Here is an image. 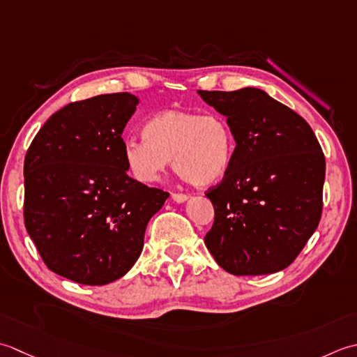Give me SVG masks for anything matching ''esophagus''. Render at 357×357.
Masks as SVG:
<instances>
[{"instance_id":"obj_1","label":"esophagus","mask_w":357,"mask_h":357,"mask_svg":"<svg viewBox=\"0 0 357 357\" xmlns=\"http://www.w3.org/2000/svg\"><path fill=\"white\" fill-rule=\"evenodd\" d=\"M172 200L174 202H177V203H183V202H186L188 200V197L189 195H186V194H181V192H172Z\"/></svg>"}]
</instances>
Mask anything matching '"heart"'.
I'll use <instances>...</instances> for the list:
<instances>
[{
  "label": "heart",
  "mask_w": 357,
  "mask_h": 357,
  "mask_svg": "<svg viewBox=\"0 0 357 357\" xmlns=\"http://www.w3.org/2000/svg\"><path fill=\"white\" fill-rule=\"evenodd\" d=\"M144 138H130L123 155L132 176L154 183L172 160L174 169L194 186H208L225 177L234 157V135L220 115L166 109L143 129Z\"/></svg>",
  "instance_id": "1"
}]
</instances>
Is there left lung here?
Masks as SVG:
<instances>
[{
  "mask_svg": "<svg viewBox=\"0 0 357 357\" xmlns=\"http://www.w3.org/2000/svg\"><path fill=\"white\" fill-rule=\"evenodd\" d=\"M197 92L236 140L228 172L206 191L215 213L206 248L234 275L285 270L322 215L321 144L299 114L257 87Z\"/></svg>",
  "mask_w": 357,
  "mask_h": 357,
  "instance_id": "obj_1",
  "label": "left lung"
}]
</instances>
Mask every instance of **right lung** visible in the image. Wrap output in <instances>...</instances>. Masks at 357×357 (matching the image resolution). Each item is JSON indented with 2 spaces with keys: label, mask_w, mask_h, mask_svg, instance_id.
Instances as JSON below:
<instances>
[{
  "label": "right lung",
  "mask_w": 357,
  "mask_h": 357,
  "mask_svg": "<svg viewBox=\"0 0 357 357\" xmlns=\"http://www.w3.org/2000/svg\"><path fill=\"white\" fill-rule=\"evenodd\" d=\"M138 98L105 93L69 103L24 158V225L50 271L83 285L123 278L168 192L128 176L121 134Z\"/></svg>",
  "instance_id": "1"
}]
</instances>
